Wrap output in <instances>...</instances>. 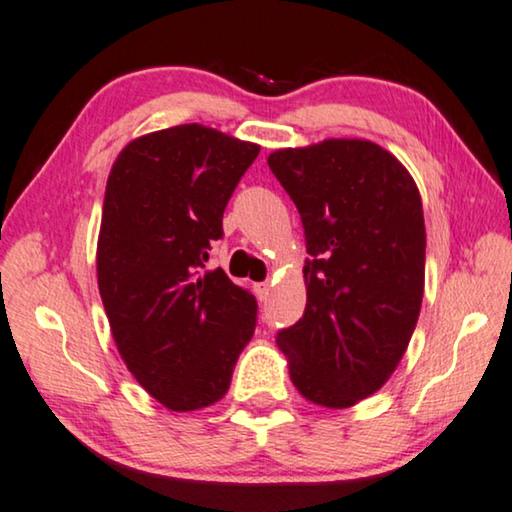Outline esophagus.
<instances>
[{
	"instance_id": "34e87169",
	"label": "esophagus",
	"mask_w": 512,
	"mask_h": 512,
	"mask_svg": "<svg viewBox=\"0 0 512 512\" xmlns=\"http://www.w3.org/2000/svg\"><path fill=\"white\" fill-rule=\"evenodd\" d=\"M255 294H257L259 301L269 299V294H271V285H269V282H257V285H255Z\"/></svg>"
}]
</instances>
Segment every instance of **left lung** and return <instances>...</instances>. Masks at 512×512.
<instances>
[{"label":"left lung","mask_w":512,"mask_h":512,"mask_svg":"<svg viewBox=\"0 0 512 512\" xmlns=\"http://www.w3.org/2000/svg\"><path fill=\"white\" fill-rule=\"evenodd\" d=\"M271 172L301 213L305 312L278 333L305 400L354 407L398 368L421 315L425 220L414 177L361 137L276 149Z\"/></svg>","instance_id":"1"}]
</instances>
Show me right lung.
I'll use <instances>...</instances> for the list:
<instances>
[{"label": "right lung", "instance_id": "add662e5", "mask_svg": "<svg viewBox=\"0 0 512 512\" xmlns=\"http://www.w3.org/2000/svg\"><path fill=\"white\" fill-rule=\"evenodd\" d=\"M257 154L255 142L181 124L135 137L112 163L98 292L121 361L177 414L223 398L255 333V296L204 262Z\"/></svg>", "mask_w": 512, "mask_h": 512}]
</instances>
